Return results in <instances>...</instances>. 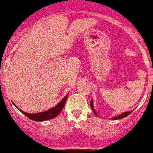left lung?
I'll list each match as a JSON object with an SVG mask.
<instances>
[{"instance_id":"1","label":"left lung","mask_w":153,"mask_h":153,"mask_svg":"<svg viewBox=\"0 0 153 153\" xmlns=\"http://www.w3.org/2000/svg\"><path fill=\"white\" fill-rule=\"evenodd\" d=\"M90 106L92 107V110L93 111V112H94V114L97 115V113L96 111H95V110H94V108H93V99L91 100V102H90ZM132 111H128V112H124L122 113V114H120V115H117V116H115V117H114V118H112L113 120H119V119H121V118H125V117H126L127 115H128L130 113H131Z\"/></svg>"}]
</instances>
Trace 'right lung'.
<instances>
[{
  "mask_svg": "<svg viewBox=\"0 0 153 153\" xmlns=\"http://www.w3.org/2000/svg\"><path fill=\"white\" fill-rule=\"evenodd\" d=\"M67 97H68V94L66 96L64 97L63 99L60 101V102L57 104L56 106H54L53 108H51L50 110L48 111H43V112H38V113H34V114H30V113H27L23 111L20 109H19L20 111H21L23 114H25L27 117L32 120H34V121H44V120H51V119H53L55 117H56L57 115H59L61 111L63 109L64 106L65 104V102H66ZM15 105V104H14Z\"/></svg>",
  "mask_w": 153,
  "mask_h": 153,
  "instance_id": "add662e5",
  "label": "right lung"
}]
</instances>
